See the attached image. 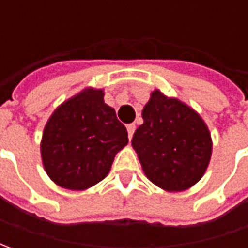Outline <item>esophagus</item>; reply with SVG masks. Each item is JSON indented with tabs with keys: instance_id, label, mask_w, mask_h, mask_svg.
I'll return each instance as SVG.
<instances>
[{
	"instance_id": "34e87169",
	"label": "esophagus",
	"mask_w": 248,
	"mask_h": 248,
	"mask_svg": "<svg viewBox=\"0 0 248 248\" xmlns=\"http://www.w3.org/2000/svg\"><path fill=\"white\" fill-rule=\"evenodd\" d=\"M135 128H137V127H135V124H128V125H127V131H128V138L129 139L132 138Z\"/></svg>"
}]
</instances>
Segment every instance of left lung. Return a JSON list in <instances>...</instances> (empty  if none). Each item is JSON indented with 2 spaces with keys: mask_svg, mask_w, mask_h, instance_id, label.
Wrapping results in <instances>:
<instances>
[{
  "mask_svg": "<svg viewBox=\"0 0 248 248\" xmlns=\"http://www.w3.org/2000/svg\"><path fill=\"white\" fill-rule=\"evenodd\" d=\"M142 119L131 143L145 175L167 192H182L199 182L213 152L210 131L200 114L155 90Z\"/></svg>",
  "mask_w": 248,
  "mask_h": 248,
  "instance_id": "1",
  "label": "left lung"
}]
</instances>
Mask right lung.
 <instances>
[{"mask_svg":"<svg viewBox=\"0 0 248 248\" xmlns=\"http://www.w3.org/2000/svg\"><path fill=\"white\" fill-rule=\"evenodd\" d=\"M103 90L87 88L63 102L45 124L41 158L48 176L70 190H85L109 174L114 156L128 143Z\"/></svg>","mask_w":248,"mask_h":248,"instance_id":"obj_1","label":"right lung"}]
</instances>
